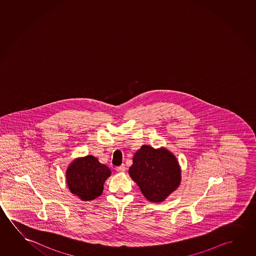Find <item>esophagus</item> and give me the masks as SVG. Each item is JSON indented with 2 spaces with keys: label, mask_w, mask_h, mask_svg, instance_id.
<instances>
[{
  "label": "esophagus",
  "mask_w": 256,
  "mask_h": 256,
  "mask_svg": "<svg viewBox=\"0 0 256 256\" xmlns=\"http://www.w3.org/2000/svg\"><path fill=\"white\" fill-rule=\"evenodd\" d=\"M116 170H117L118 172H125V171H126V166H125L124 164H122V165L117 166Z\"/></svg>",
  "instance_id": "1"
}]
</instances>
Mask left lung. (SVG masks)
Listing matches in <instances>:
<instances>
[{"instance_id": "8db88e82", "label": "left lung", "mask_w": 256, "mask_h": 256, "mask_svg": "<svg viewBox=\"0 0 256 256\" xmlns=\"http://www.w3.org/2000/svg\"><path fill=\"white\" fill-rule=\"evenodd\" d=\"M130 174L144 197L155 203L166 200L181 181L180 166L173 154L149 146H142L134 154Z\"/></svg>"}]
</instances>
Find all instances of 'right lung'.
I'll list each match as a JSON object with an SVG mask.
<instances>
[{"label":"right lung","instance_id":"add662e5","mask_svg":"<svg viewBox=\"0 0 256 256\" xmlns=\"http://www.w3.org/2000/svg\"><path fill=\"white\" fill-rule=\"evenodd\" d=\"M110 176L109 168L94 156H86L72 163L66 172L67 185L71 192L84 201L100 196L104 184Z\"/></svg>","mask_w":256,"mask_h":256}]
</instances>
